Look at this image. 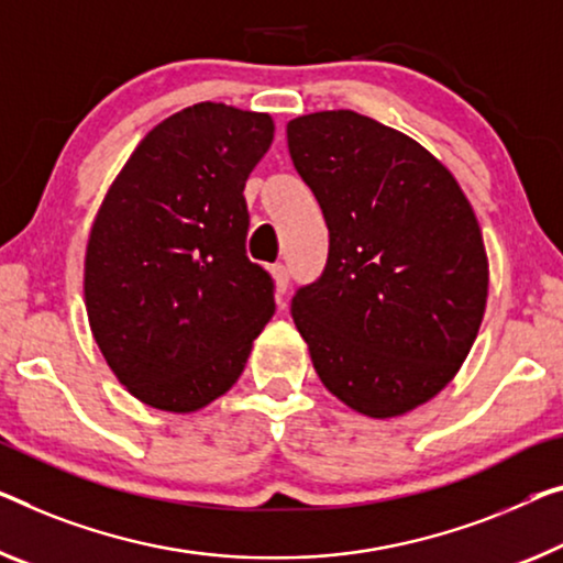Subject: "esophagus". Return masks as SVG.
I'll use <instances>...</instances> for the list:
<instances>
[{"label": "esophagus", "instance_id": "obj_1", "mask_svg": "<svg viewBox=\"0 0 563 563\" xmlns=\"http://www.w3.org/2000/svg\"><path fill=\"white\" fill-rule=\"evenodd\" d=\"M271 275H273V280H275V292H278V296H283V292L288 290V267H285L283 263L273 265L271 267Z\"/></svg>", "mask_w": 563, "mask_h": 563}]
</instances>
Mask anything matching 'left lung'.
<instances>
[{"label": "left lung", "mask_w": 563, "mask_h": 563, "mask_svg": "<svg viewBox=\"0 0 563 563\" xmlns=\"http://www.w3.org/2000/svg\"><path fill=\"white\" fill-rule=\"evenodd\" d=\"M288 148L331 234L323 275L292 298L318 379L358 415L412 412L481 331L488 255L473 207L438 156L362 113L298 115Z\"/></svg>", "instance_id": "8db88e82"}]
</instances>
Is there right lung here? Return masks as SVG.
<instances>
[{
  "label": "right lung",
  "mask_w": 563,
  "mask_h": 563,
  "mask_svg": "<svg viewBox=\"0 0 563 563\" xmlns=\"http://www.w3.org/2000/svg\"><path fill=\"white\" fill-rule=\"evenodd\" d=\"M271 113L189 106L154 125L108 187L82 267L88 323L125 389L189 415L228 394L275 313L245 255L250 172Z\"/></svg>",
  "instance_id": "add662e5"
}]
</instances>
